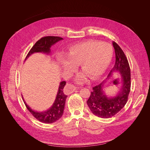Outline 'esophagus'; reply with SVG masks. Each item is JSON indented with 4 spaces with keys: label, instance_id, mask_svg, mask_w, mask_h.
Segmentation results:
<instances>
[{
    "label": "esophagus",
    "instance_id": "esophagus-1",
    "mask_svg": "<svg viewBox=\"0 0 150 150\" xmlns=\"http://www.w3.org/2000/svg\"><path fill=\"white\" fill-rule=\"evenodd\" d=\"M76 89L77 88H76L74 85L67 84L64 88V93L66 94H69L72 93H73Z\"/></svg>",
    "mask_w": 150,
    "mask_h": 150
}]
</instances>
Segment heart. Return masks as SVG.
I'll return each mask as SVG.
<instances>
[{
    "label": "heart",
    "instance_id": "1",
    "mask_svg": "<svg viewBox=\"0 0 150 150\" xmlns=\"http://www.w3.org/2000/svg\"><path fill=\"white\" fill-rule=\"evenodd\" d=\"M112 57V48L107 42L88 40L76 44L69 49L67 57L57 56V61L65 71L72 72L76 66H81L84 73L76 76L78 82H84L86 77L96 79L103 75L110 66Z\"/></svg>",
    "mask_w": 150,
    "mask_h": 150
}]
</instances>
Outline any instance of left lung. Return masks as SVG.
Masks as SVG:
<instances>
[{"instance_id":"8db88e82","label":"left lung","mask_w":150,"mask_h":150,"mask_svg":"<svg viewBox=\"0 0 150 150\" xmlns=\"http://www.w3.org/2000/svg\"><path fill=\"white\" fill-rule=\"evenodd\" d=\"M112 46L115 51L116 61L108 78L121 75L119 91L115 96H108L104 91L107 81H104L93 88V91L87 101L91 111L102 118L115 116L125 106L131 89V72L128 59L121 48L115 42H112ZM116 80L113 82L115 85L117 84Z\"/></svg>"}]
</instances>
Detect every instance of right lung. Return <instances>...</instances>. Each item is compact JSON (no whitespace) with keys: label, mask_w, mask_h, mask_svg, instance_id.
Wrapping results in <instances>:
<instances>
[{"label":"right lung","mask_w":150,"mask_h":150,"mask_svg":"<svg viewBox=\"0 0 150 150\" xmlns=\"http://www.w3.org/2000/svg\"><path fill=\"white\" fill-rule=\"evenodd\" d=\"M62 39V38L57 37V36H46V37L42 38L36 42L33 47L31 48L25 60L35 52H44L46 54H49L51 52V47L52 45ZM65 85L66 81H61L60 83L55 101L49 110L42 112H39L32 110L26 104L22 97L26 108L34 117L44 123H52V122L57 121L61 118L63 115L66 99L67 97V96L64 93V90H63Z\"/></svg>","instance_id":"right-lung-1"}]
</instances>
